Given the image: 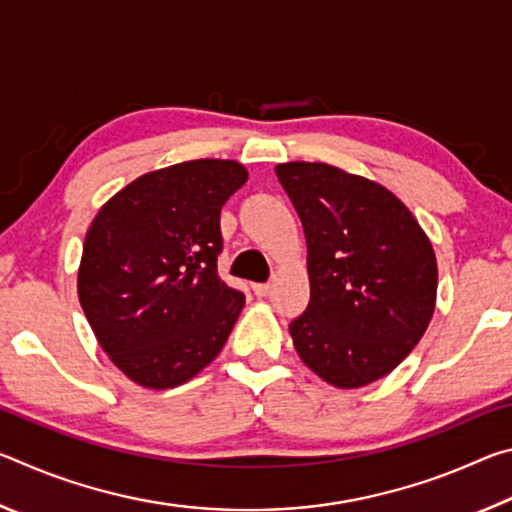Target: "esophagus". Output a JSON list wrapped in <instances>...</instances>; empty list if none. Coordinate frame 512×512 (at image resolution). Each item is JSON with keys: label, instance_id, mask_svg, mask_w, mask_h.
I'll use <instances>...</instances> for the list:
<instances>
[{"label": "esophagus", "instance_id": "obj_1", "mask_svg": "<svg viewBox=\"0 0 512 512\" xmlns=\"http://www.w3.org/2000/svg\"><path fill=\"white\" fill-rule=\"evenodd\" d=\"M271 284H253V291H255V296L257 298H266V296H271Z\"/></svg>", "mask_w": 512, "mask_h": 512}]
</instances>
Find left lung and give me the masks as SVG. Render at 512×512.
Returning a JSON list of instances; mask_svg holds the SVG:
<instances>
[{"label":"left lung","mask_w":512,"mask_h":512,"mask_svg":"<svg viewBox=\"0 0 512 512\" xmlns=\"http://www.w3.org/2000/svg\"><path fill=\"white\" fill-rule=\"evenodd\" d=\"M307 239L309 305L289 332L334 388H361L409 357L436 309V253L391 189L325 162L275 167Z\"/></svg>","instance_id":"8db88e82"}]
</instances>
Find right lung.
I'll return each instance as SVG.
<instances>
[{
    "mask_svg": "<svg viewBox=\"0 0 512 512\" xmlns=\"http://www.w3.org/2000/svg\"><path fill=\"white\" fill-rule=\"evenodd\" d=\"M248 180L237 160L178 162L135 178L90 223L76 277L108 359L164 391L219 357L246 298L216 273L221 207Z\"/></svg>",
    "mask_w": 512,
    "mask_h": 512,
    "instance_id": "right-lung-1",
    "label": "right lung"
}]
</instances>
